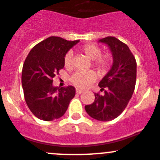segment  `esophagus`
<instances>
[{"label": "esophagus", "instance_id": "obj_1", "mask_svg": "<svg viewBox=\"0 0 160 160\" xmlns=\"http://www.w3.org/2000/svg\"><path fill=\"white\" fill-rule=\"evenodd\" d=\"M83 91H81V90L78 89V88H77V89H76V93H77V94H82V93H83Z\"/></svg>", "mask_w": 160, "mask_h": 160}]
</instances>
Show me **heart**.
Masks as SVG:
<instances>
[{
  "instance_id": "heart-1",
  "label": "heart",
  "mask_w": 160,
  "mask_h": 160,
  "mask_svg": "<svg viewBox=\"0 0 160 160\" xmlns=\"http://www.w3.org/2000/svg\"><path fill=\"white\" fill-rule=\"evenodd\" d=\"M80 52H83L90 59L94 60L93 65L100 74H104L109 69L112 62V57L109 54L102 55L100 47L94 44H87L80 48ZM72 55L68 52L64 57V66L66 68L71 67ZM95 79V73L93 71H77L70 77L71 83L80 88H85L92 83Z\"/></svg>"
}]
</instances>
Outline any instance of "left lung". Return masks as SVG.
Instances as JSON below:
<instances>
[{"label": "left lung", "mask_w": 160, "mask_h": 160, "mask_svg": "<svg viewBox=\"0 0 160 160\" xmlns=\"http://www.w3.org/2000/svg\"><path fill=\"white\" fill-rule=\"evenodd\" d=\"M112 53L113 64L109 72L99 82L104 94H94V102L85 105L90 116L100 121H109L118 117L132 97L137 77L135 58L126 44L114 37L101 39Z\"/></svg>", "instance_id": "1"}]
</instances>
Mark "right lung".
<instances>
[{
  "instance_id": "add662e5",
  "label": "right lung",
  "mask_w": 160,
  "mask_h": 160,
  "mask_svg": "<svg viewBox=\"0 0 160 160\" xmlns=\"http://www.w3.org/2000/svg\"><path fill=\"white\" fill-rule=\"evenodd\" d=\"M79 41L50 37L34 46L28 54L22 71V85L26 104L38 119L52 121L60 118L75 96L73 87L55 88L52 82L64 67L66 54Z\"/></svg>"
}]
</instances>
